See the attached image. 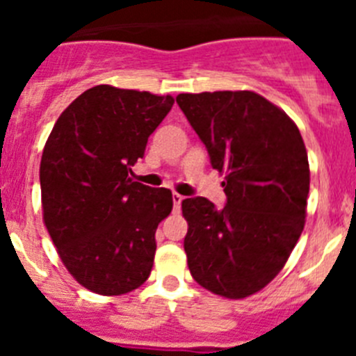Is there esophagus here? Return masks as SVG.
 I'll return each mask as SVG.
<instances>
[{
  "mask_svg": "<svg viewBox=\"0 0 356 356\" xmlns=\"http://www.w3.org/2000/svg\"><path fill=\"white\" fill-rule=\"evenodd\" d=\"M181 201H184V196H180V194H172V205H175V210L178 212L181 207Z\"/></svg>",
  "mask_w": 356,
  "mask_h": 356,
  "instance_id": "1",
  "label": "esophagus"
}]
</instances>
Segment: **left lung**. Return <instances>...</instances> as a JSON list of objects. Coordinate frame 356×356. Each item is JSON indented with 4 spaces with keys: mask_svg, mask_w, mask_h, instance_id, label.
Masks as SVG:
<instances>
[{
    "mask_svg": "<svg viewBox=\"0 0 356 356\" xmlns=\"http://www.w3.org/2000/svg\"><path fill=\"white\" fill-rule=\"evenodd\" d=\"M176 103L225 175V209L207 197L181 201L188 271L207 291L242 300L275 280L303 232L310 188L303 137L253 90L178 94Z\"/></svg>",
    "mask_w": 356,
    "mask_h": 356,
    "instance_id": "8db88e82",
    "label": "left lung"
}]
</instances>
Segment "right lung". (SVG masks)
<instances>
[{"label": "right lung", "mask_w": 356, "mask_h": 356, "mask_svg": "<svg viewBox=\"0 0 356 356\" xmlns=\"http://www.w3.org/2000/svg\"><path fill=\"white\" fill-rule=\"evenodd\" d=\"M175 97L96 85L56 119L40 159L42 219L71 276L102 296L149 278L169 188L130 178Z\"/></svg>", "instance_id": "right-lung-1"}]
</instances>
